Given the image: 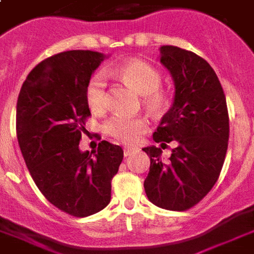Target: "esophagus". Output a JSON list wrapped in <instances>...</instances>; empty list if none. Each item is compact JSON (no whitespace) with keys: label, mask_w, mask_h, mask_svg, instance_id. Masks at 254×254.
Masks as SVG:
<instances>
[{"label":"esophagus","mask_w":254,"mask_h":254,"mask_svg":"<svg viewBox=\"0 0 254 254\" xmlns=\"http://www.w3.org/2000/svg\"><path fill=\"white\" fill-rule=\"evenodd\" d=\"M135 150H137V148H134V146H125L124 148V156L127 157V156H130L131 153L135 152Z\"/></svg>","instance_id":"1"}]
</instances>
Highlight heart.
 Segmentation results:
<instances>
[{
	"label": "heart",
	"instance_id": "heart-1",
	"mask_svg": "<svg viewBox=\"0 0 254 254\" xmlns=\"http://www.w3.org/2000/svg\"><path fill=\"white\" fill-rule=\"evenodd\" d=\"M106 75H117L120 80L129 85L134 92L142 96V104L153 114H160L168 106V96L160 88L161 75L157 69L142 60H129L120 66L108 69ZM88 106L96 113L106 109L105 75L97 73L89 80L85 90ZM105 133L121 144H134L148 130V121L144 117L113 116L105 123Z\"/></svg>",
	"mask_w": 254,
	"mask_h": 254
}]
</instances>
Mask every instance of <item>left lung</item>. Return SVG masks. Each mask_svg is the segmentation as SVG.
Wrapping results in <instances>:
<instances>
[{
  "label": "left lung",
  "instance_id": "8db88e82",
  "mask_svg": "<svg viewBox=\"0 0 254 254\" xmlns=\"http://www.w3.org/2000/svg\"><path fill=\"white\" fill-rule=\"evenodd\" d=\"M160 53L176 90L153 140L163 148L173 140L176 148L168 163L161 161V148L142 149L150 157L144 188L152 204L183 212L198 204L217 181L228 149L229 116L217 74L204 58L170 45L161 46Z\"/></svg>",
  "mask_w": 254,
  "mask_h": 254
}]
</instances>
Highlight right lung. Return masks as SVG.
<instances>
[{"label": "right lung", "mask_w": 254, "mask_h": 254, "mask_svg": "<svg viewBox=\"0 0 254 254\" xmlns=\"http://www.w3.org/2000/svg\"><path fill=\"white\" fill-rule=\"evenodd\" d=\"M104 58L92 50L54 54L29 73L17 100V140L30 176L50 204L74 217L109 204L124 158L123 149L108 141L93 156L78 146L90 116L86 85Z\"/></svg>", "instance_id": "right-lung-1"}]
</instances>
